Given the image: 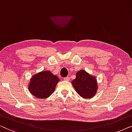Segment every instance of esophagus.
Returning <instances> with one entry per match:
<instances>
[{
    "label": "esophagus",
    "mask_w": 132,
    "mask_h": 132,
    "mask_svg": "<svg viewBox=\"0 0 132 132\" xmlns=\"http://www.w3.org/2000/svg\"><path fill=\"white\" fill-rule=\"evenodd\" d=\"M63 79L64 81H69V78L68 77H65V78H63Z\"/></svg>",
    "instance_id": "obj_1"
}]
</instances>
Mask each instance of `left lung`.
I'll use <instances>...</instances> for the list:
<instances>
[{
  "label": "left lung",
  "mask_w": 132,
  "mask_h": 132,
  "mask_svg": "<svg viewBox=\"0 0 132 132\" xmlns=\"http://www.w3.org/2000/svg\"><path fill=\"white\" fill-rule=\"evenodd\" d=\"M72 84L77 93L85 99L93 97L97 91L96 78L84 70H80L76 73V78Z\"/></svg>",
  "instance_id": "obj_1"
}]
</instances>
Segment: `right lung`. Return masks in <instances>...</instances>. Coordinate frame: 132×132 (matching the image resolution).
Segmentation results:
<instances>
[{
  "instance_id": "obj_1",
  "label": "right lung",
  "mask_w": 132,
  "mask_h": 132,
  "mask_svg": "<svg viewBox=\"0 0 132 132\" xmlns=\"http://www.w3.org/2000/svg\"><path fill=\"white\" fill-rule=\"evenodd\" d=\"M60 79L49 70L42 71L33 75L28 85L32 95L39 99H46L53 94Z\"/></svg>"
}]
</instances>
